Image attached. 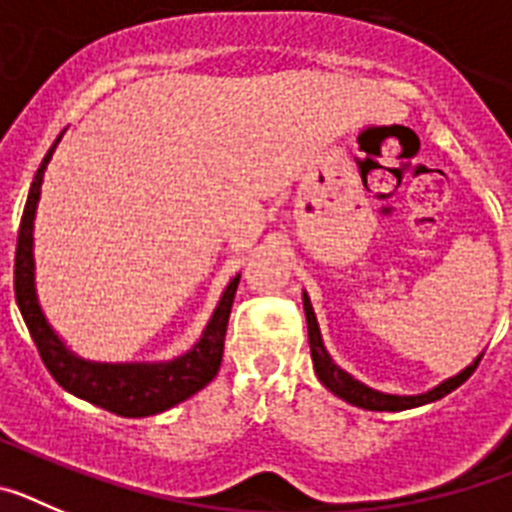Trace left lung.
<instances>
[{"label": "left lung", "instance_id": "obj_1", "mask_svg": "<svg viewBox=\"0 0 512 512\" xmlns=\"http://www.w3.org/2000/svg\"><path fill=\"white\" fill-rule=\"evenodd\" d=\"M302 305H305V318H307V338H310V354H312V366H315V374H318L320 382L328 387L330 392L341 400L351 402L356 408L364 410H377V413H397V410H410L420 408V405H428V402H436L441 397H446L449 392H454L459 384L467 382L472 377V372L477 369L479 359L472 361L467 369H461L456 377H449L446 382H441L433 390L423 392V395H387V392H377L372 387H366L364 382L354 379L348 372H343L336 361L330 359V354L323 346V336H320L318 318H315V310L310 305V297L307 292H302Z\"/></svg>", "mask_w": 512, "mask_h": 512}]
</instances>
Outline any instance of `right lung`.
Wrapping results in <instances>:
<instances>
[{
    "instance_id": "obj_1",
    "label": "right lung",
    "mask_w": 512,
    "mask_h": 512,
    "mask_svg": "<svg viewBox=\"0 0 512 512\" xmlns=\"http://www.w3.org/2000/svg\"><path fill=\"white\" fill-rule=\"evenodd\" d=\"M61 140V135H58ZM58 140L45 153L43 164L33 179V187L27 194L25 212H22L20 233H17L15 253V297L22 312L30 336H33L38 354L45 369L53 374L63 390L81 400L92 402L97 408L110 410L122 418H146V415L164 413L174 408L194 392L215 379L220 361H223L225 330H228L230 307H233L235 289L241 282V274H235L225 287L223 297L212 312L205 333L187 354L174 361H156V364H102V361H87L74 356L66 343L56 336V330L48 325L43 310H40L38 295H35V259H33V223L35 210L40 200V184L48 169Z\"/></svg>"
}]
</instances>
